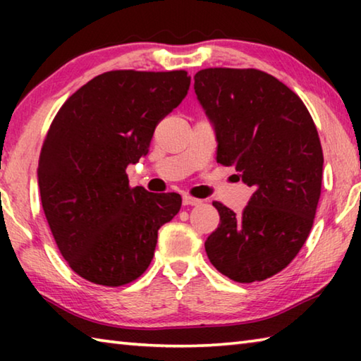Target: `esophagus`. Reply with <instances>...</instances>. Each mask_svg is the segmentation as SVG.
<instances>
[{
  "instance_id": "obj_1",
  "label": "esophagus",
  "mask_w": 361,
  "mask_h": 361,
  "mask_svg": "<svg viewBox=\"0 0 361 361\" xmlns=\"http://www.w3.org/2000/svg\"><path fill=\"white\" fill-rule=\"evenodd\" d=\"M202 200L191 197V195H183V205H200Z\"/></svg>"
}]
</instances>
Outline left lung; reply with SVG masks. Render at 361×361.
Instances as JSON below:
<instances>
[{
  "label": "left lung",
  "instance_id": "8db88e82",
  "mask_svg": "<svg viewBox=\"0 0 361 361\" xmlns=\"http://www.w3.org/2000/svg\"><path fill=\"white\" fill-rule=\"evenodd\" d=\"M194 90L215 129L216 161L253 188L240 215L213 202L219 226L207 256L234 282H261L295 259L312 229L323 172L319 132L302 100L264 71L200 70Z\"/></svg>",
  "mask_w": 361,
  "mask_h": 361
}]
</instances>
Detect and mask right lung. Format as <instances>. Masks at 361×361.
Masks as SVG:
<instances>
[{
  "label": "right lung",
  "instance_id": "obj_1",
  "mask_svg": "<svg viewBox=\"0 0 361 361\" xmlns=\"http://www.w3.org/2000/svg\"><path fill=\"white\" fill-rule=\"evenodd\" d=\"M189 84L183 70L108 71L54 118L38 164L41 204L60 253L89 282L138 279L154 256L159 228L180 212V194L130 188L126 169L148 154L156 126Z\"/></svg>",
  "mask_w": 361,
  "mask_h": 361
}]
</instances>
